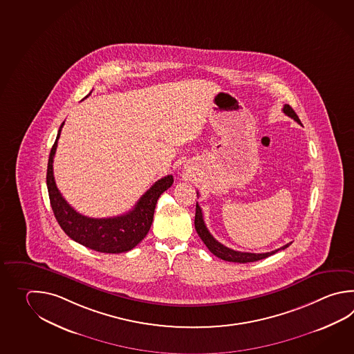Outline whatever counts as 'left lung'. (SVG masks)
<instances>
[{"instance_id": "8db88e82", "label": "left lung", "mask_w": 354, "mask_h": 354, "mask_svg": "<svg viewBox=\"0 0 354 354\" xmlns=\"http://www.w3.org/2000/svg\"><path fill=\"white\" fill-rule=\"evenodd\" d=\"M282 111H283L285 115H289L292 120H295L296 122L301 124L299 117H297V115L295 113V111L291 109L289 104H285ZM196 194H198V193H196ZM194 224L198 236L202 239L204 245L208 247V250H209L210 252L213 253L216 257H219V259H222V260L224 261H228V262H239V263L254 262V261L266 259L268 256L279 252L280 250H285V248H288L290 245V243H288V245H282L281 248H277V250H274V251L266 253L239 252V251H234V250H232V248H228V247H225V245H222V243H219V242L210 234V232L208 231L207 225L204 223L202 209H201V207L198 205V203H196V208H195Z\"/></svg>"}]
</instances>
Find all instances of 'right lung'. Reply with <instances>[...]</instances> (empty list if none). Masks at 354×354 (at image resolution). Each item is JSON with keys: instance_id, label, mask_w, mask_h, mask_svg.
Segmentation results:
<instances>
[{"instance_id": "right-lung-1", "label": "right lung", "mask_w": 354, "mask_h": 354, "mask_svg": "<svg viewBox=\"0 0 354 354\" xmlns=\"http://www.w3.org/2000/svg\"><path fill=\"white\" fill-rule=\"evenodd\" d=\"M91 94V93H89ZM88 94V95H89ZM88 95H86L87 98ZM64 122L59 127L57 140L51 147L46 171V185L51 208L62 230L73 241L91 250L103 253L127 252L146 237L150 231L153 212L160 195L173 185V175L164 176L145 193L129 213L112 218H89L82 216L60 194L53 173V161L57 151L60 132Z\"/></svg>"}]
</instances>
